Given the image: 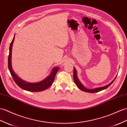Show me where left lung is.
Returning <instances> with one entry per match:
<instances>
[{
    "mask_svg": "<svg viewBox=\"0 0 127 127\" xmlns=\"http://www.w3.org/2000/svg\"><path fill=\"white\" fill-rule=\"evenodd\" d=\"M73 81H74V82H75V84L78 87V88H79V89H81L82 91H85V92L90 93H97V92H98V91H102L103 90L107 89V88H108L112 83H113L114 81L115 80V79H116V78H115L114 79V80L112 81L110 84H109L108 85H106V86H104L103 87L97 88H95V89H87V88H85L83 86V85L81 84V83L80 82H79V81L78 80V79L77 78V72H76V70L74 68V67H73Z\"/></svg>",
    "mask_w": 127,
    "mask_h": 127,
    "instance_id": "8db88e82",
    "label": "left lung"
}]
</instances>
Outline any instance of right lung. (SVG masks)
I'll return each mask as SVG.
<instances>
[{"label":"right lung","instance_id":"obj_1","mask_svg":"<svg viewBox=\"0 0 127 127\" xmlns=\"http://www.w3.org/2000/svg\"><path fill=\"white\" fill-rule=\"evenodd\" d=\"M14 39V37H13L12 40L10 44L9 48V55L8 58V67L9 69L11 75L14 81L18 86L22 89L32 92H38L45 90L48 89L49 87L51 86L54 82L55 75L59 70V67H56L54 69H52V72L48 77L46 78L44 80L36 83H27L25 81H23L22 79L19 78L18 76L14 73L11 66V53H12V47Z\"/></svg>","mask_w":127,"mask_h":127}]
</instances>
